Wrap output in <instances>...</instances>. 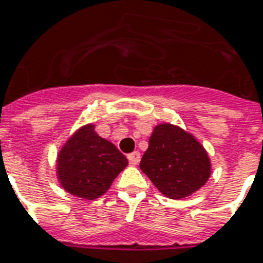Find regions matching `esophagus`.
Returning a JSON list of instances; mask_svg holds the SVG:
<instances>
[{
	"mask_svg": "<svg viewBox=\"0 0 263 263\" xmlns=\"http://www.w3.org/2000/svg\"><path fill=\"white\" fill-rule=\"evenodd\" d=\"M128 161H129L132 165H136V164H139V161H140V153H139V152H134V153L128 154Z\"/></svg>",
	"mask_w": 263,
	"mask_h": 263,
	"instance_id": "34e87169",
	"label": "esophagus"
}]
</instances>
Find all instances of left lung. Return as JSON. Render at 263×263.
<instances>
[{
  "mask_svg": "<svg viewBox=\"0 0 263 263\" xmlns=\"http://www.w3.org/2000/svg\"><path fill=\"white\" fill-rule=\"evenodd\" d=\"M139 167L170 198L193 194L211 175V163L203 145L192 134L167 123L154 127Z\"/></svg>",
  "mask_w": 263,
  "mask_h": 263,
  "instance_id": "1",
  "label": "left lung"
}]
</instances>
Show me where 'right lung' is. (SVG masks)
<instances>
[{"mask_svg":"<svg viewBox=\"0 0 263 263\" xmlns=\"http://www.w3.org/2000/svg\"><path fill=\"white\" fill-rule=\"evenodd\" d=\"M56 163V175L67 193L95 200L109 190L128 160L111 142L96 134L93 124H87L67 139Z\"/></svg>","mask_w":263,"mask_h":263,"instance_id":"add662e5","label":"right lung"}]
</instances>
